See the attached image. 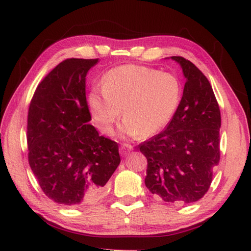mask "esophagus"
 Instances as JSON below:
<instances>
[{
	"label": "esophagus",
	"instance_id": "1",
	"mask_svg": "<svg viewBox=\"0 0 251 251\" xmlns=\"http://www.w3.org/2000/svg\"><path fill=\"white\" fill-rule=\"evenodd\" d=\"M131 150H132V147L130 145L124 143V145H122L121 148H120V153H121L122 156H126L127 154H128Z\"/></svg>",
	"mask_w": 251,
	"mask_h": 251
}]
</instances>
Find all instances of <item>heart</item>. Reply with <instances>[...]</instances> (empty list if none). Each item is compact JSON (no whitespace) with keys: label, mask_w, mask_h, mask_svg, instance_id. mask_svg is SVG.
<instances>
[{"label":"heart","mask_w":251,"mask_h":251,"mask_svg":"<svg viewBox=\"0 0 251 251\" xmlns=\"http://www.w3.org/2000/svg\"><path fill=\"white\" fill-rule=\"evenodd\" d=\"M182 97L179 78L152 68L125 65L111 69L102 87H94L87 97L96 126L105 135L113 131L121 110L125 117L123 136L150 137L166 127Z\"/></svg>","instance_id":"heart-1"}]
</instances>
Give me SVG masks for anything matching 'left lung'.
Returning a JSON list of instances; mask_svg holds the SVG:
<instances>
[{
  "mask_svg": "<svg viewBox=\"0 0 251 251\" xmlns=\"http://www.w3.org/2000/svg\"><path fill=\"white\" fill-rule=\"evenodd\" d=\"M185 84L180 104L165 130L139 146L147 157L146 186L173 204L197 201L209 189L220 161L221 115L207 77L191 61L173 56Z\"/></svg>",
  "mask_w": 251,
  "mask_h": 251,
  "instance_id": "1",
  "label": "left lung"
}]
</instances>
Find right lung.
<instances>
[{
    "label": "right lung",
    "instance_id": "1",
    "mask_svg": "<svg viewBox=\"0 0 251 251\" xmlns=\"http://www.w3.org/2000/svg\"><path fill=\"white\" fill-rule=\"evenodd\" d=\"M97 62H60L36 87L29 106L30 167L45 195L69 207L97 201L121 163L119 145L89 124L85 82Z\"/></svg>",
    "mask_w": 251,
    "mask_h": 251
}]
</instances>
